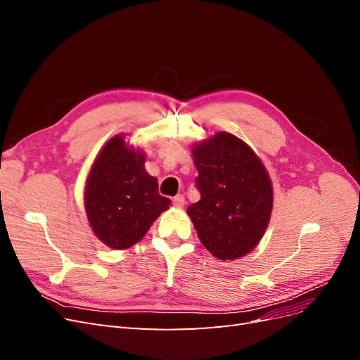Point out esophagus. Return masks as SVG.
Masks as SVG:
<instances>
[{
	"label": "esophagus",
	"instance_id": "34e87169",
	"mask_svg": "<svg viewBox=\"0 0 360 360\" xmlns=\"http://www.w3.org/2000/svg\"><path fill=\"white\" fill-rule=\"evenodd\" d=\"M172 204H174V207H183L184 205L183 195H176V197H174V200H172Z\"/></svg>",
	"mask_w": 360,
	"mask_h": 360
}]
</instances>
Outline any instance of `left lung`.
Here are the masks:
<instances>
[{"label": "left lung", "mask_w": 360, "mask_h": 360, "mask_svg": "<svg viewBox=\"0 0 360 360\" xmlns=\"http://www.w3.org/2000/svg\"><path fill=\"white\" fill-rule=\"evenodd\" d=\"M201 200L188 207L201 243L219 259H237L264 236L274 205L269 174L242 139L219 132L192 148Z\"/></svg>", "instance_id": "obj_1"}]
</instances>
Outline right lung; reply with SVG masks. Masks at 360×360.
<instances>
[{
  "instance_id": "obj_1",
  "label": "right lung",
  "mask_w": 360,
  "mask_h": 360,
  "mask_svg": "<svg viewBox=\"0 0 360 360\" xmlns=\"http://www.w3.org/2000/svg\"><path fill=\"white\" fill-rule=\"evenodd\" d=\"M143 150L111 138L97 155L85 184V213L106 246L127 249L146 236L169 200L158 192V179L144 168Z\"/></svg>"
}]
</instances>
